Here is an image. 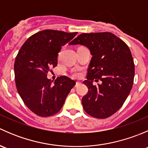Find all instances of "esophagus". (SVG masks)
Returning <instances> with one entry per match:
<instances>
[{
  "instance_id": "1",
  "label": "esophagus",
  "mask_w": 148,
  "mask_h": 148,
  "mask_svg": "<svg viewBox=\"0 0 148 148\" xmlns=\"http://www.w3.org/2000/svg\"><path fill=\"white\" fill-rule=\"evenodd\" d=\"M80 84H81V82H76V84H75V87H77V86H78Z\"/></svg>"
}]
</instances>
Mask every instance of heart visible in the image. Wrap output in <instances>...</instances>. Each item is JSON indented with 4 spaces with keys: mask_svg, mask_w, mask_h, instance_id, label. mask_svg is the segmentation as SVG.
Returning <instances> with one entry per match:
<instances>
[{
    "mask_svg": "<svg viewBox=\"0 0 148 148\" xmlns=\"http://www.w3.org/2000/svg\"><path fill=\"white\" fill-rule=\"evenodd\" d=\"M72 76L74 77H79L80 76V72H79V71H74V72L73 73Z\"/></svg>",
    "mask_w": 148,
    "mask_h": 148,
    "instance_id": "b5f03b06",
    "label": "heart"
}]
</instances>
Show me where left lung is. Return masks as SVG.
<instances>
[{"label": "left lung", "mask_w": 148, "mask_h": 148, "mask_svg": "<svg viewBox=\"0 0 148 148\" xmlns=\"http://www.w3.org/2000/svg\"><path fill=\"white\" fill-rule=\"evenodd\" d=\"M82 45L92 57L84 84L88 92L82 99L84 110L99 119L110 117L127 98L134 81L135 65L132 53L122 40L110 32L82 34L69 45ZM102 83L94 85L93 82Z\"/></svg>", "instance_id": "8db88e82"}]
</instances>
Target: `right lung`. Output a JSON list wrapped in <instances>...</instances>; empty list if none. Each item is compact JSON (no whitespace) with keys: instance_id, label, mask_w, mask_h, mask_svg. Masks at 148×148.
Returning a JSON list of instances; mask_svg holds the SVG:
<instances>
[{"instance_id":"right-lung-1","label":"right lung","mask_w":148,"mask_h":148,"mask_svg":"<svg viewBox=\"0 0 148 148\" xmlns=\"http://www.w3.org/2000/svg\"><path fill=\"white\" fill-rule=\"evenodd\" d=\"M77 34L56 30L39 31L26 40L16 56L14 73L18 92L37 115L49 117L57 113L76 84L66 76L51 81L47 79V73L57 65L62 46Z\"/></svg>"}]
</instances>
